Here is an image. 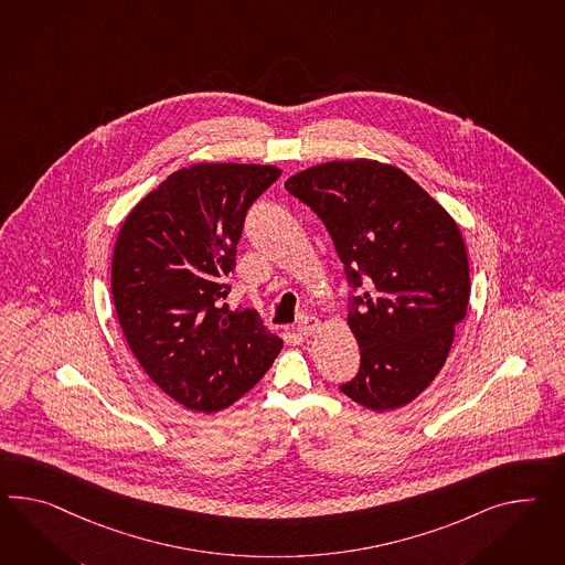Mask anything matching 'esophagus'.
<instances>
[{
    "instance_id": "obj_1",
    "label": "esophagus",
    "mask_w": 565,
    "mask_h": 565,
    "mask_svg": "<svg viewBox=\"0 0 565 565\" xmlns=\"http://www.w3.org/2000/svg\"><path fill=\"white\" fill-rule=\"evenodd\" d=\"M319 330V319L313 318V316H305V318L299 319V323H297V332L303 333V335H311V333H316Z\"/></svg>"
}]
</instances>
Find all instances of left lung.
I'll list each match as a JSON object with an SVG mask.
<instances>
[{"instance_id": "left-lung-1", "label": "left lung", "mask_w": 565, "mask_h": 565, "mask_svg": "<svg viewBox=\"0 0 565 565\" xmlns=\"http://www.w3.org/2000/svg\"><path fill=\"white\" fill-rule=\"evenodd\" d=\"M318 215L344 264L359 375L340 391L373 412L426 390L469 303V260L455 218L399 168L335 160L285 182Z\"/></svg>"}]
</instances>
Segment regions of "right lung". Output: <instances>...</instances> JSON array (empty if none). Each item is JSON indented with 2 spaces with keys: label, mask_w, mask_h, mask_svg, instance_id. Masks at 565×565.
Segmentation results:
<instances>
[{
  "label": "right lung",
  "mask_w": 565,
  "mask_h": 565,
  "mask_svg": "<svg viewBox=\"0 0 565 565\" xmlns=\"http://www.w3.org/2000/svg\"><path fill=\"white\" fill-rule=\"evenodd\" d=\"M278 175L260 163L182 168L135 204L116 237L110 282L130 352L192 412L235 404L282 348L256 311L221 303L247 209Z\"/></svg>",
  "instance_id": "obj_1"
}]
</instances>
